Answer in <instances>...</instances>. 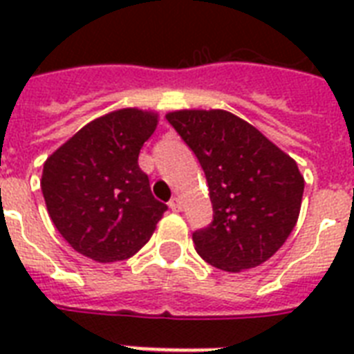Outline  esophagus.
Segmentation results:
<instances>
[{
	"label": "esophagus",
	"instance_id": "34e87169",
	"mask_svg": "<svg viewBox=\"0 0 354 354\" xmlns=\"http://www.w3.org/2000/svg\"><path fill=\"white\" fill-rule=\"evenodd\" d=\"M169 207H171L172 211H176V213H180V211L183 209V204H182V200L178 198V196H174V198L169 202Z\"/></svg>",
	"mask_w": 354,
	"mask_h": 354
}]
</instances>
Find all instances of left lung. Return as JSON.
<instances>
[{
    "instance_id": "8db88e82",
    "label": "left lung",
    "mask_w": 354,
    "mask_h": 354,
    "mask_svg": "<svg viewBox=\"0 0 354 354\" xmlns=\"http://www.w3.org/2000/svg\"><path fill=\"white\" fill-rule=\"evenodd\" d=\"M205 172L213 222L193 233L196 252L224 272L268 261L296 226L305 178L294 158L226 110L165 115Z\"/></svg>"
}]
</instances>
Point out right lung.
<instances>
[{
    "instance_id": "add662e5",
    "label": "right lung",
    "mask_w": 354,
    "mask_h": 354,
    "mask_svg": "<svg viewBox=\"0 0 354 354\" xmlns=\"http://www.w3.org/2000/svg\"><path fill=\"white\" fill-rule=\"evenodd\" d=\"M158 121L154 110L119 108L84 124L46 160L47 213L75 252L115 263L150 241L167 205L152 196L138 158Z\"/></svg>"
}]
</instances>
